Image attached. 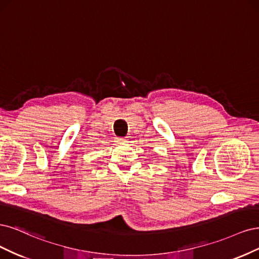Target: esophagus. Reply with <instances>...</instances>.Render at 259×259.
<instances>
[{
    "mask_svg": "<svg viewBox=\"0 0 259 259\" xmlns=\"http://www.w3.org/2000/svg\"><path fill=\"white\" fill-rule=\"evenodd\" d=\"M116 142H117L118 144H122V143H124V142H127V140L123 138H116Z\"/></svg>",
    "mask_w": 259,
    "mask_h": 259,
    "instance_id": "obj_1",
    "label": "esophagus"
}]
</instances>
